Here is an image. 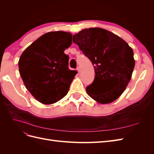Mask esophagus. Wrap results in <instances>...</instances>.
Returning <instances> with one entry per match:
<instances>
[{
	"instance_id": "34e87169",
	"label": "esophagus",
	"mask_w": 154,
	"mask_h": 154,
	"mask_svg": "<svg viewBox=\"0 0 154 154\" xmlns=\"http://www.w3.org/2000/svg\"><path fill=\"white\" fill-rule=\"evenodd\" d=\"M76 71L78 72H80L81 71V68L80 67H78L77 69H76Z\"/></svg>"
}]
</instances>
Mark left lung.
Returning <instances> with one entry per match:
<instances>
[{
  "mask_svg": "<svg viewBox=\"0 0 154 154\" xmlns=\"http://www.w3.org/2000/svg\"><path fill=\"white\" fill-rule=\"evenodd\" d=\"M72 41L94 68V80L86 87L88 95L101 104L118 99L132 77L135 66L132 49L113 32L99 27L82 30L73 35ZM109 85L115 88L102 91Z\"/></svg>",
  "mask_w": 154,
  "mask_h": 154,
  "instance_id": "obj_1",
  "label": "left lung"
}]
</instances>
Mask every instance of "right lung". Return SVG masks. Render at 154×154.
Segmentation results:
<instances>
[{
    "instance_id": "obj_1",
    "label": "right lung",
    "mask_w": 154,
    "mask_h": 154,
    "mask_svg": "<svg viewBox=\"0 0 154 154\" xmlns=\"http://www.w3.org/2000/svg\"><path fill=\"white\" fill-rule=\"evenodd\" d=\"M72 35L49 32L32 42L18 61L20 75L26 88L40 103L50 105L61 100L69 90L77 71L70 70L69 56Z\"/></svg>"
}]
</instances>
